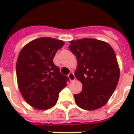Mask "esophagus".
<instances>
[{"label": "esophagus", "instance_id": "34e87169", "mask_svg": "<svg viewBox=\"0 0 134 134\" xmlns=\"http://www.w3.org/2000/svg\"><path fill=\"white\" fill-rule=\"evenodd\" d=\"M68 77L70 78V81H74L75 80V75L73 72H70L69 75H68Z\"/></svg>", "mask_w": 134, "mask_h": 134}]
</instances>
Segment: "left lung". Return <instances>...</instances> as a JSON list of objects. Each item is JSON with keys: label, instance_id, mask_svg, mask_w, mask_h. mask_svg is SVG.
Wrapping results in <instances>:
<instances>
[{"label": "left lung", "instance_id": "1", "mask_svg": "<svg viewBox=\"0 0 134 134\" xmlns=\"http://www.w3.org/2000/svg\"><path fill=\"white\" fill-rule=\"evenodd\" d=\"M69 49L76 56V78L82 90L74 95L76 104L87 110L106 103L118 85L120 70L115 52L105 41L85 38L70 41Z\"/></svg>", "mask_w": 134, "mask_h": 134}]
</instances>
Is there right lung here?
Masks as SVG:
<instances>
[{"label":"right lung","instance_id":"obj_1","mask_svg":"<svg viewBox=\"0 0 134 134\" xmlns=\"http://www.w3.org/2000/svg\"><path fill=\"white\" fill-rule=\"evenodd\" d=\"M64 41L42 37L29 42L21 50L16 62L18 85L23 98L38 110L51 108L69 78L62 75L53 62Z\"/></svg>","mask_w":134,"mask_h":134}]
</instances>
